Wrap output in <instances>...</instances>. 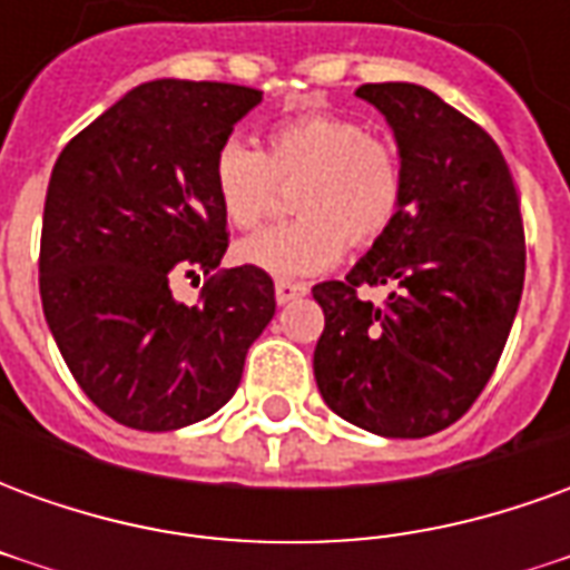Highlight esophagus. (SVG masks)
Listing matches in <instances>:
<instances>
[{"instance_id": "34e87169", "label": "esophagus", "mask_w": 570, "mask_h": 570, "mask_svg": "<svg viewBox=\"0 0 570 570\" xmlns=\"http://www.w3.org/2000/svg\"><path fill=\"white\" fill-rule=\"evenodd\" d=\"M308 293V286L296 284V281H277L274 284V298H277V305H289V302H296Z\"/></svg>"}]
</instances>
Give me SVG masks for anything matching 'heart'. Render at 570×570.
Listing matches in <instances>:
<instances>
[{
  "label": "heart",
  "mask_w": 570,
  "mask_h": 570,
  "mask_svg": "<svg viewBox=\"0 0 570 570\" xmlns=\"http://www.w3.org/2000/svg\"><path fill=\"white\" fill-rule=\"evenodd\" d=\"M289 223L262 228L237 247V259L274 277L326 272L351 247H370L403 207V167L387 142L342 116L277 121L265 151L228 137L213 155V191L235 228L268 216L277 183H293Z\"/></svg>",
  "instance_id": "obj_1"
}]
</instances>
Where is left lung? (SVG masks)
Instances as JSON below:
<instances>
[{
  "mask_svg": "<svg viewBox=\"0 0 570 570\" xmlns=\"http://www.w3.org/2000/svg\"><path fill=\"white\" fill-rule=\"evenodd\" d=\"M394 130L403 207L345 281L311 293L323 308L314 379L357 428L421 440L476 403L501 360L525 284L513 174L476 121L421 85H360ZM360 285H387L382 306Z\"/></svg>",
  "mask_w": 570,
  "mask_h": 570,
  "instance_id": "obj_1",
  "label": "left lung"
}]
</instances>
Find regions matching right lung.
Masks as SVG:
<instances>
[{
  "label": "right lung",
  "instance_id": "obj_1",
  "mask_svg": "<svg viewBox=\"0 0 570 570\" xmlns=\"http://www.w3.org/2000/svg\"><path fill=\"white\" fill-rule=\"evenodd\" d=\"M259 104L244 85L146 81L76 134L51 170L45 321L81 391L125 428L210 419L272 323V277L219 268L228 232L213 191V155ZM195 267L212 281L198 306H183L169 281Z\"/></svg>",
  "mask_w": 570,
  "mask_h": 570
}]
</instances>
